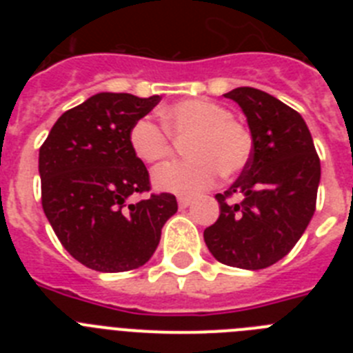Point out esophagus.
Segmentation results:
<instances>
[{"mask_svg": "<svg viewBox=\"0 0 353 353\" xmlns=\"http://www.w3.org/2000/svg\"><path fill=\"white\" fill-rule=\"evenodd\" d=\"M192 205V199L191 198H185V196H180L179 198V207L180 208H187Z\"/></svg>", "mask_w": 353, "mask_h": 353, "instance_id": "1", "label": "esophagus"}]
</instances>
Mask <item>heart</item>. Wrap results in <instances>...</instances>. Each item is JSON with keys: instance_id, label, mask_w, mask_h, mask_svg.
<instances>
[{"instance_id": "b5f03b06", "label": "heart", "mask_w": 353, "mask_h": 353, "mask_svg": "<svg viewBox=\"0 0 353 353\" xmlns=\"http://www.w3.org/2000/svg\"><path fill=\"white\" fill-rule=\"evenodd\" d=\"M161 117L166 131L150 118L134 121L129 130L134 154L146 164L164 161L173 150L170 133L176 139L189 138L185 155L191 159L155 170L152 180L159 191L198 196L217 182L221 170L239 173L251 157V134L219 102L189 99L164 108Z\"/></svg>"}]
</instances>
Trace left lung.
Returning a JSON list of instances; mask_svg holds the SVG:
<instances>
[{
  "mask_svg": "<svg viewBox=\"0 0 353 353\" xmlns=\"http://www.w3.org/2000/svg\"><path fill=\"white\" fill-rule=\"evenodd\" d=\"M248 118L252 150L239 179L217 194L219 219L203 232L212 256L230 267L267 269L285 258L310 224L320 159L304 118L276 97L249 86L224 93ZM243 196L239 204L225 198Z\"/></svg>",
  "mask_w": 353,
  "mask_h": 353,
  "instance_id": "obj_1",
  "label": "left lung"
}]
</instances>
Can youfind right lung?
I'll return each instance as SVG.
<instances>
[{"label": "right lung", "mask_w": 353, "mask_h": 353, "mask_svg": "<svg viewBox=\"0 0 353 353\" xmlns=\"http://www.w3.org/2000/svg\"><path fill=\"white\" fill-rule=\"evenodd\" d=\"M161 102L102 92L58 118L40 146L42 208L61 245L99 272H125L152 258L176 198L150 191L148 171L129 143L132 123Z\"/></svg>", "instance_id": "add662e5"}]
</instances>
